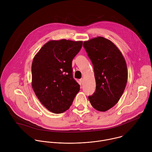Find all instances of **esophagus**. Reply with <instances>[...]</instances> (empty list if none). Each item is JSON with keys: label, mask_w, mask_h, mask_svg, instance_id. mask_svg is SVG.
I'll return each mask as SVG.
<instances>
[{"label": "esophagus", "mask_w": 152, "mask_h": 152, "mask_svg": "<svg viewBox=\"0 0 152 152\" xmlns=\"http://www.w3.org/2000/svg\"><path fill=\"white\" fill-rule=\"evenodd\" d=\"M83 80H84V79H83V78H82V79H80V82L82 84H83Z\"/></svg>", "instance_id": "esophagus-1"}]
</instances>
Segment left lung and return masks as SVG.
I'll use <instances>...</instances> for the list:
<instances>
[{
    "label": "left lung",
    "mask_w": 152,
    "mask_h": 152,
    "mask_svg": "<svg viewBox=\"0 0 152 152\" xmlns=\"http://www.w3.org/2000/svg\"><path fill=\"white\" fill-rule=\"evenodd\" d=\"M83 46L93 63L96 84L89 100L94 109L105 112L118 103L124 91L128 77L125 59L111 40L102 37L85 41Z\"/></svg>",
    "instance_id": "obj_1"
}]
</instances>
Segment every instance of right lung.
<instances>
[{
  "label": "right lung",
  "instance_id": "add662e5",
  "mask_svg": "<svg viewBox=\"0 0 152 152\" xmlns=\"http://www.w3.org/2000/svg\"><path fill=\"white\" fill-rule=\"evenodd\" d=\"M82 43L66 39L50 40L33 59L32 88L42 104L53 113L69 110L80 90L73 77L72 63Z\"/></svg>",
  "mask_w": 152,
  "mask_h": 152
}]
</instances>
